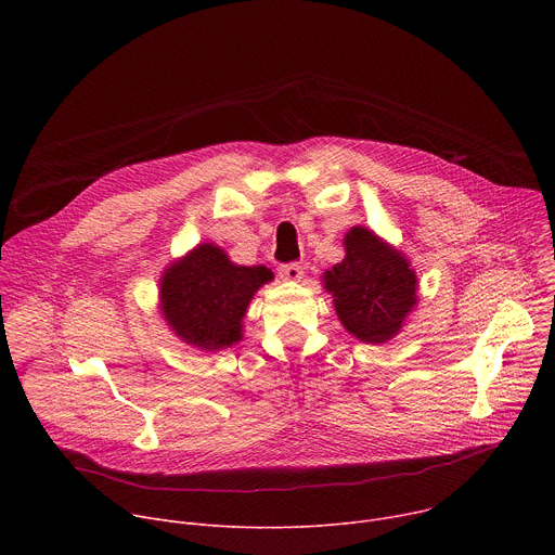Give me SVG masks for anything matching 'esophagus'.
Segmentation results:
<instances>
[{"instance_id": "esophagus-1", "label": "esophagus", "mask_w": 555, "mask_h": 555, "mask_svg": "<svg viewBox=\"0 0 555 555\" xmlns=\"http://www.w3.org/2000/svg\"><path fill=\"white\" fill-rule=\"evenodd\" d=\"M279 274L285 279V281H300L302 279V266L300 263H283L279 268Z\"/></svg>"}]
</instances>
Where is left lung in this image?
Listing matches in <instances>:
<instances>
[{
  "label": "left lung",
  "instance_id": "1",
  "mask_svg": "<svg viewBox=\"0 0 555 555\" xmlns=\"http://www.w3.org/2000/svg\"><path fill=\"white\" fill-rule=\"evenodd\" d=\"M345 248L347 257L325 274L338 319L362 343H386L402 330L417 302L415 272L398 250L366 228H351Z\"/></svg>",
  "mask_w": 555,
  "mask_h": 555
}]
</instances>
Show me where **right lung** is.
I'll use <instances>...</instances> for the list:
<instances>
[{
	"instance_id": "add662e5",
	"label": "right lung",
	"mask_w": 555,
	"mask_h": 555,
	"mask_svg": "<svg viewBox=\"0 0 555 555\" xmlns=\"http://www.w3.org/2000/svg\"><path fill=\"white\" fill-rule=\"evenodd\" d=\"M270 279L272 272L263 266H234L221 248L197 246L163 276L165 319L189 345L210 351L230 347L242 340L248 302Z\"/></svg>"
}]
</instances>
